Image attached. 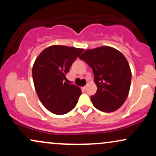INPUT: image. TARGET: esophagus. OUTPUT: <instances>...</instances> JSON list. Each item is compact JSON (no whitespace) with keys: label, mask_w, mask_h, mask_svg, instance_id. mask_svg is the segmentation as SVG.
I'll return each mask as SVG.
<instances>
[{"label":"esophagus","mask_w":156,"mask_h":156,"mask_svg":"<svg viewBox=\"0 0 156 156\" xmlns=\"http://www.w3.org/2000/svg\"><path fill=\"white\" fill-rule=\"evenodd\" d=\"M87 85L84 86V87H82V90L85 91V90H86V89H87Z\"/></svg>","instance_id":"34e87169"}]
</instances>
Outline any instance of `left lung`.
<instances>
[{"mask_svg": "<svg viewBox=\"0 0 156 156\" xmlns=\"http://www.w3.org/2000/svg\"><path fill=\"white\" fill-rule=\"evenodd\" d=\"M92 69L97 92L91 97L92 104L103 112L119 108L128 96L131 71L124 55L115 48L101 46L87 50L80 56Z\"/></svg>", "mask_w": 156, "mask_h": 156, "instance_id": "8db88e82", "label": "left lung"}]
</instances>
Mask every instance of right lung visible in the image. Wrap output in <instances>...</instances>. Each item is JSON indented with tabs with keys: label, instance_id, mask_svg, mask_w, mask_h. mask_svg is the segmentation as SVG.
Here are the masks:
<instances>
[{
	"label": "right lung",
	"instance_id": "add662e5",
	"mask_svg": "<svg viewBox=\"0 0 156 156\" xmlns=\"http://www.w3.org/2000/svg\"><path fill=\"white\" fill-rule=\"evenodd\" d=\"M83 49L52 45L43 50L32 68L34 84L41 103L57 114H67L76 107L81 89L64 82L66 75Z\"/></svg>",
	"mask_w": 156,
	"mask_h": 156
}]
</instances>
